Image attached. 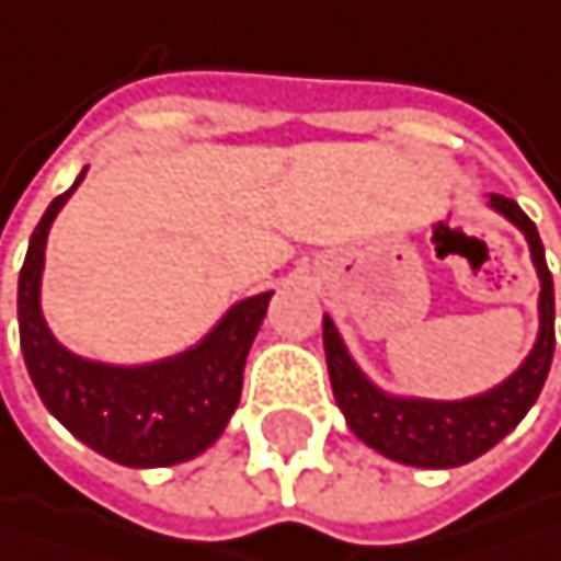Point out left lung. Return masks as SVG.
I'll return each instance as SVG.
<instances>
[{
    "label": "left lung",
    "mask_w": 561,
    "mask_h": 561,
    "mask_svg": "<svg viewBox=\"0 0 561 561\" xmlns=\"http://www.w3.org/2000/svg\"><path fill=\"white\" fill-rule=\"evenodd\" d=\"M492 207L505 214L528 240L531 261H536L542 294H539V341L525 357L522 368L502 381L499 388L468 398V401H414V398H391L378 391L368 378L357 371L351 360L341 334L334 331L331 318H324V354H328V371L334 401L344 411L351 432L371 445L375 451L417 468H455L471 458L485 455L495 448L522 417L536 404L549 368H552V351H556V290L552 274L546 264V250L539 240V230L525 217V210L492 193Z\"/></svg>",
    "instance_id": "8db88e82"
}]
</instances>
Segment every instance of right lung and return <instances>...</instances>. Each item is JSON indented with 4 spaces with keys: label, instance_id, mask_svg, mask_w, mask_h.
Returning <instances> with one entry per match:
<instances>
[{
    "label": "right lung",
    "instance_id": "obj_1",
    "mask_svg": "<svg viewBox=\"0 0 561 561\" xmlns=\"http://www.w3.org/2000/svg\"><path fill=\"white\" fill-rule=\"evenodd\" d=\"M72 190L59 193L36 224L30 254L19 271V341L25 368L43 404L82 445L110 461L129 468L186 461L210 448L230 422L243 388L247 351L267 314L271 290L233 304L197 347L160 364L113 368L69 354L43 321L39 277L49 224Z\"/></svg>",
    "mask_w": 561,
    "mask_h": 561
}]
</instances>
